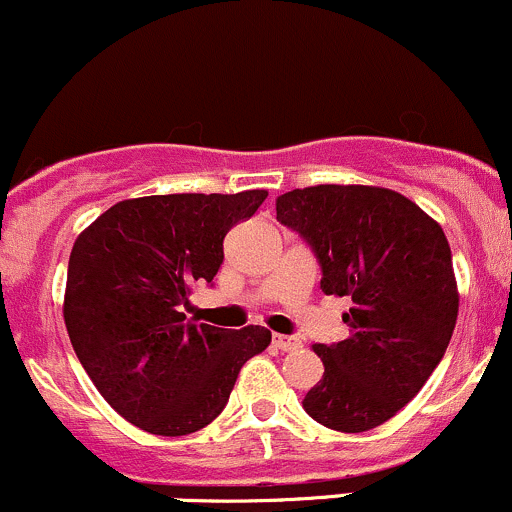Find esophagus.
<instances>
[{"instance_id": "1", "label": "esophagus", "mask_w": 512, "mask_h": 512, "mask_svg": "<svg viewBox=\"0 0 512 512\" xmlns=\"http://www.w3.org/2000/svg\"><path fill=\"white\" fill-rule=\"evenodd\" d=\"M273 344H276L280 351H295L302 346L298 337H285V334H273Z\"/></svg>"}]
</instances>
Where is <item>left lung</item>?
Instances as JSON below:
<instances>
[{
	"mask_svg": "<svg viewBox=\"0 0 512 512\" xmlns=\"http://www.w3.org/2000/svg\"><path fill=\"white\" fill-rule=\"evenodd\" d=\"M276 217L315 251L324 293L351 298L349 337L312 346L324 376L302 408L329 430H373L420 393L452 339L459 293L447 236L376 185L290 190Z\"/></svg>",
	"mask_w": 512,
	"mask_h": 512,
	"instance_id": "obj_1",
	"label": "left lung"
}]
</instances>
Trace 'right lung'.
Masks as SVG:
<instances>
[{"label": "right lung", "mask_w": 512, "mask_h": 512, "mask_svg": "<svg viewBox=\"0 0 512 512\" xmlns=\"http://www.w3.org/2000/svg\"><path fill=\"white\" fill-rule=\"evenodd\" d=\"M236 195H151L117 202L75 239L63 317L82 368L131 425L180 437L224 410L241 366L271 344L244 329L185 322L195 283H212L224 236L266 200Z\"/></svg>", "instance_id": "1"}]
</instances>
